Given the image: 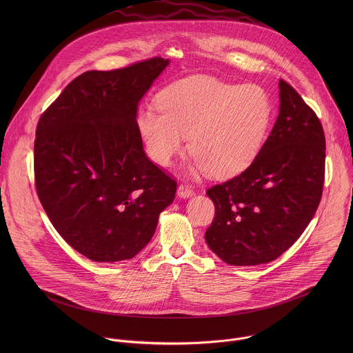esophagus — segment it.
<instances>
[{"label":"esophagus","mask_w":353,"mask_h":353,"mask_svg":"<svg viewBox=\"0 0 353 353\" xmlns=\"http://www.w3.org/2000/svg\"><path fill=\"white\" fill-rule=\"evenodd\" d=\"M193 194H194V188H193L190 183L185 182V183H181V185L178 186V196H179V197H182V199H189V197H192Z\"/></svg>","instance_id":"obj_1"}]
</instances>
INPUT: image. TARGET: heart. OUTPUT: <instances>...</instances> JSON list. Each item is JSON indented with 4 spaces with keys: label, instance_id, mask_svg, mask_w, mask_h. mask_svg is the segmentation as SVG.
Masks as SVG:
<instances>
[{
    "label": "heart",
    "instance_id": "b5f03b06",
    "mask_svg": "<svg viewBox=\"0 0 353 353\" xmlns=\"http://www.w3.org/2000/svg\"><path fill=\"white\" fill-rule=\"evenodd\" d=\"M140 111L137 123L152 160L170 165L185 150L194 167L214 176H231L248 168L261 151L273 117V101L256 84H235L214 77L181 80Z\"/></svg>",
    "mask_w": 353,
    "mask_h": 353
}]
</instances>
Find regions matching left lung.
Segmentation results:
<instances>
[{
  "mask_svg": "<svg viewBox=\"0 0 353 353\" xmlns=\"http://www.w3.org/2000/svg\"><path fill=\"white\" fill-rule=\"evenodd\" d=\"M280 114L252 164L206 194L214 217L210 250L235 266L270 262L288 250L315 214L325 182L326 141L315 111L280 79Z\"/></svg>",
  "mask_w": 353,
  "mask_h": 353,
  "instance_id": "obj_1",
  "label": "left lung"
}]
</instances>
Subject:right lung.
Returning <instances> with one entry per match:
<instances>
[{"label":"right lung","mask_w":353,"mask_h":353,"mask_svg":"<svg viewBox=\"0 0 353 353\" xmlns=\"http://www.w3.org/2000/svg\"><path fill=\"white\" fill-rule=\"evenodd\" d=\"M168 59L152 57L72 80L41 115L35 188L58 234L97 262L130 259L151 241L176 181L143 148L137 104Z\"/></svg>","instance_id":"right-lung-1"}]
</instances>
